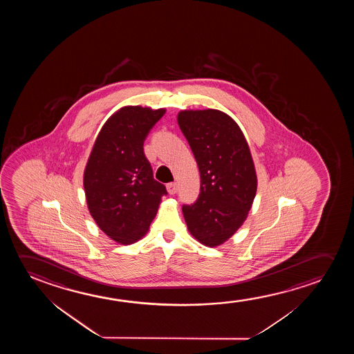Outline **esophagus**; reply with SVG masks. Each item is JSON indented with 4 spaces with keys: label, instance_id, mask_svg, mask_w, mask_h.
<instances>
[{
    "label": "esophagus",
    "instance_id": "obj_1",
    "mask_svg": "<svg viewBox=\"0 0 354 354\" xmlns=\"http://www.w3.org/2000/svg\"><path fill=\"white\" fill-rule=\"evenodd\" d=\"M178 189H179V186L176 183H169V184L167 185V189H168V192L170 194H175L178 192Z\"/></svg>",
    "mask_w": 354,
    "mask_h": 354
}]
</instances>
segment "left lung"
Segmentation results:
<instances>
[{
    "label": "left lung",
    "instance_id": "obj_1",
    "mask_svg": "<svg viewBox=\"0 0 354 354\" xmlns=\"http://www.w3.org/2000/svg\"><path fill=\"white\" fill-rule=\"evenodd\" d=\"M178 123L194 152L201 192L183 205L189 233L207 247H218L242 226L257 194V171L241 128L225 112L184 110Z\"/></svg>",
    "mask_w": 354,
    "mask_h": 354
}]
</instances>
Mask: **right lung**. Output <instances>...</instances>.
Masks as SVG:
<instances>
[{
    "label": "right lung",
    "instance_id": "add662e5",
    "mask_svg": "<svg viewBox=\"0 0 354 354\" xmlns=\"http://www.w3.org/2000/svg\"><path fill=\"white\" fill-rule=\"evenodd\" d=\"M165 109L124 106L102 126L83 174L89 213L102 232L131 244L149 231L167 194L153 179L144 141Z\"/></svg>",
    "mask_w": 354,
    "mask_h": 354
}]
</instances>
